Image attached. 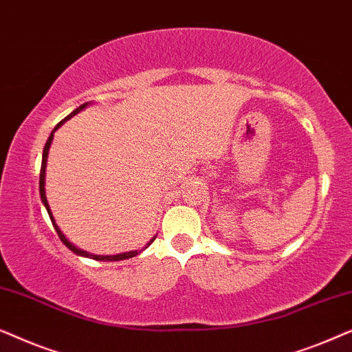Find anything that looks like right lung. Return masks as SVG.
I'll list each match as a JSON object with an SVG mask.
<instances>
[{
	"mask_svg": "<svg viewBox=\"0 0 352 352\" xmlns=\"http://www.w3.org/2000/svg\"><path fill=\"white\" fill-rule=\"evenodd\" d=\"M86 105H88V102H85L83 105H80L78 109H75L74 112H72L70 115H67V117L64 118V120H60L59 123L56 124V128L52 129V133L50 134V138H47V141H46V144H45V148H43V160H41V170H40V195H41V201L43 204H45V206H46V210H47V214H50V218H51V221H52V226H54V229H56V232H57V235H59V239L62 240V243L65 245L67 248H70L72 252L74 253H76V254H81V256H88V258H93V259H98V261H122V259H128V258H133V256H136L138 254V250L136 252H129V253H122V254H113V256H100V254H89V253H86V252H83V250H78L76 247H74V245H72L69 240L65 239V235L60 232V229L57 228V224L54 223V218H52V214H51V210H50V205H47V200H46V192H45V176H46V162H47V153H50V147H51V142H52V138H54V131L59 126H62V124H64L67 120L69 118H72L74 117V115H76L80 112V110H83ZM153 240L155 239H152L151 242H148V245H151ZM147 245V247H148Z\"/></svg>",
	"mask_w": 352,
	"mask_h": 352,
	"instance_id": "add662e5",
	"label": "right lung"
}]
</instances>
